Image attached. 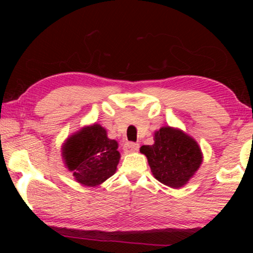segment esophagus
<instances>
[{"instance_id":"34e87169","label":"esophagus","mask_w":253,"mask_h":253,"mask_svg":"<svg viewBox=\"0 0 253 253\" xmlns=\"http://www.w3.org/2000/svg\"><path fill=\"white\" fill-rule=\"evenodd\" d=\"M124 152H125L126 154H130V153H136L138 152L139 149V145L137 143H126L125 145H124Z\"/></svg>"}]
</instances>
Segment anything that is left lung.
I'll return each mask as SVG.
<instances>
[{"instance_id":"left-lung-1","label":"left lung","mask_w":253,"mask_h":253,"mask_svg":"<svg viewBox=\"0 0 253 253\" xmlns=\"http://www.w3.org/2000/svg\"><path fill=\"white\" fill-rule=\"evenodd\" d=\"M140 153L147 157L158 182L181 188L198 172L203 154L198 142L179 128L163 126L154 132V144L144 145Z\"/></svg>"}]
</instances>
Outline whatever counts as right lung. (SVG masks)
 Listing matches in <instances>:
<instances>
[{
    "label": "right lung",
    "mask_w": 253,
    "mask_h": 253,
    "mask_svg": "<svg viewBox=\"0 0 253 253\" xmlns=\"http://www.w3.org/2000/svg\"><path fill=\"white\" fill-rule=\"evenodd\" d=\"M117 140L110 139L99 124L84 126L65 140L61 156L80 185L95 187L116 173L121 160Z\"/></svg>",
    "instance_id": "1"
}]
</instances>
